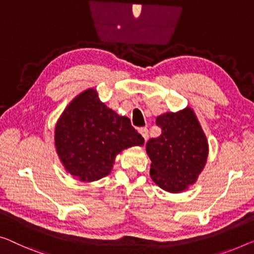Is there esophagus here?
<instances>
[{
	"instance_id": "34e87169",
	"label": "esophagus",
	"mask_w": 254,
	"mask_h": 254,
	"mask_svg": "<svg viewBox=\"0 0 254 254\" xmlns=\"http://www.w3.org/2000/svg\"><path fill=\"white\" fill-rule=\"evenodd\" d=\"M139 133L142 135V138L145 139V141H146L147 138H148V130H147V127H140Z\"/></svg>"
}]
</instances>
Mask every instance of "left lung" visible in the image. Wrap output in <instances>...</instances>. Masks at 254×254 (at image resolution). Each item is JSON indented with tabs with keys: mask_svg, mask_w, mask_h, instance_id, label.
Returning <instances> with one entry per match:
<instances>
[{
	"mask_svg": "<svg viewBox=\"0 0 254 254\" xmlns=\"http://www.w3.org/2000/svg\"><path fill=\"white\" fill-rule=\"evenodd\" d=\"M156 124L161 135L146 143L151 179L166 191L186 190L197 180L209 154L202 127L190 107L157 116Z\"/></svg>",
	"mask_w": 254,
	"mask_h": 254,
	"instance_id": "obj_1",
	"label": "left lung"
}]
</instances>
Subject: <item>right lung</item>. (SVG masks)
Segmentation results:
<instances>
[{
  "label": "right lung",
  "mask_w": 254,
  "mask_h": 254,
  "mask_svg": "<svg viewBox=\"0 0 254 254\" xmlns=\"http://www.w3.org/2000/svg\"><path fill=\"white\" fill-rule=\"evenodd\" d=\"M143 142L130 120L101 103L94 89L75 97L55 128L56 150L66 171L86 183L109 175L117 154Z\"/></svg>",
  "instance_id": "1"
}]
</instances>
